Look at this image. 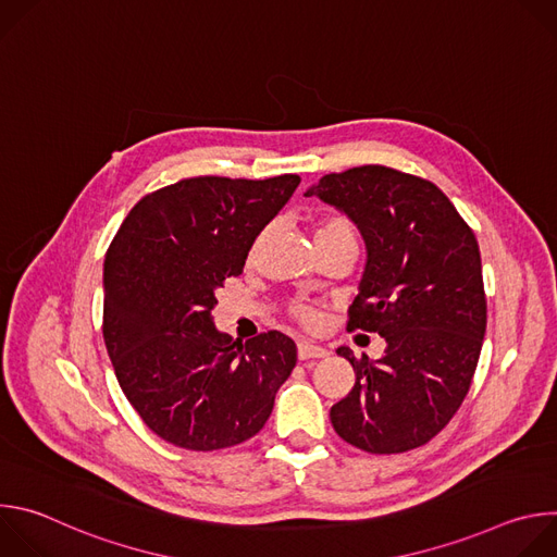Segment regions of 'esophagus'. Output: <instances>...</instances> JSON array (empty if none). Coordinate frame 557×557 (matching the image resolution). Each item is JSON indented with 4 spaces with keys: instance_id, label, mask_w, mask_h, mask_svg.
<instances>
[{
    "instance_id": "obj_1",
    "label": "esophagus",
    "mask_w": 557,
    "mask_h": 557,
    "mask_svg": "<svg viewBox=\"0 0 557 557\" xmlns=\"http://www.w3.org/2000/svg\"><path fill=\"white\" fill-rule=\"evenodd\" d=\"M297 357H299V361L324 359V357H329V350H326V348H320V346H312V344H308V342H299V344H297Z\"/></svg>"
}]
</instances>
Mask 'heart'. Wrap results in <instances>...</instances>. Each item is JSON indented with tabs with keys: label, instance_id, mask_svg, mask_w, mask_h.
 I'll use <instances>...</instances> for the list:
<instances>
[{
	"label": "heart",
	"instance_id": "obj_1",
	"mask_svg": "<svg viewBox=\"0 0 557 557\" xmlns=\"http://www.w3.org/2000/svg\"><path fill=\"white\" fill-rule=\"evenodd\" d=\"M329 240H352V243H357V231L346 218H339V215L324 218L320 224L314 226V243H329ZM260 243H262V237L258 240V245ZM295 314H297V320L308 329L320 324V312H317L314 308L297 306Z\"/></svg>",
	"mask_w": 557,
	"mask_h": 557
}]
</instances>
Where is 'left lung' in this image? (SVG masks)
<instances>
[{"mask_svg":"<svg viewBox=\"0 0 557 557\" xmlns=\"http://www.w3.org/2000/svg\"><path fill=\"white\" fill-rule=\"evenodd\" d=\"M304 196L357 224L368 260L348 329L385 339L379 359L337 348L357 379L331 408L333 428L370 454L421 447L451 421L479 366L487 301L475 235L436 185L381 165L326 174Z\"/></svg>","mask_w":557,"mask_h":557,"instance_id":"8db88e82","label":"left lung"}]
</instances>
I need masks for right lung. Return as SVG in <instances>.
<instances>
[{"instance_id": "obj_1", "label": "right lung", "mask_w": 557, "mask_h": 557, "mask_svg": "<svg viewBox=\"0 0 557 557\" xmlns=\"http://www.w3.org/2000/svg\"><path fill=\"white\" fill-rule=\"evenodd\" d=\"M299 181L200 176L163 187L134 205L106 253L103 339L119 385L176 447L211 451L256 436L295 368L290 337L235 342L211 310Z\"/></svg>"}]
</instances>
